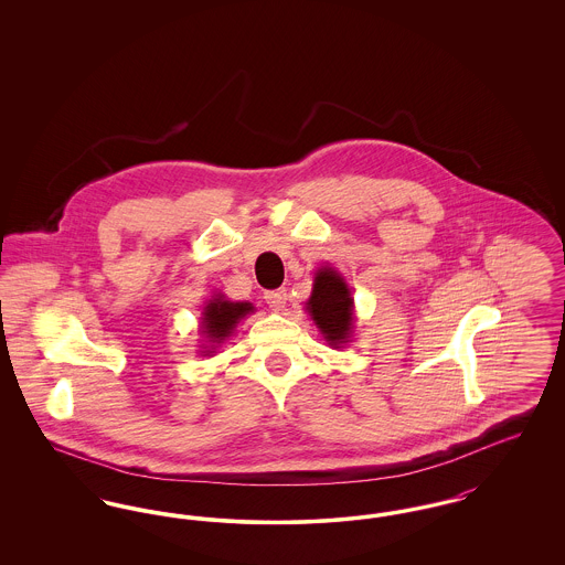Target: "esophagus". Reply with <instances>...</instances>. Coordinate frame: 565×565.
Returning a JSON list of instances; mask_svg holds the SVG:
<instances>
[{"mask_svg": "<svg viewBox=\"0 0 565 565\" xmlns=\"http://www.w3.org/2000/svg\"><path fill=\"white\" fill-rule=\"evenodd\" d=\"M265 300H267V305H269L273 311H284V309H286V302H288V292H286L284 288L270 290V292L265 295Z\"/></svg>", "mask_w": 565, "mask_h": 565, "instance_id": "esophagus-1", "label": "esophagus"}]
</instances>
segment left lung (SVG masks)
Wrapping results in <instances>:
<instances>
[{
	"label": "left lung",
	"mask_w": 565,
	"mask_h": 565,
	"mask_svg": "<svg viewBox=\"0 0 565 565\" xmlns=\"http://www.w3.org/2000/svg\"><path fill=\"white\" fill-rule=\"evenodd\" d=\"M307 311L320 328L328 345L339 350L350 343L353 332V298L341 273L322 267L316 273L313 292L307 300Z\"/></svg>",
	"instance_id": "8db88e82"
}]
</instances>
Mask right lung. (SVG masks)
Instances as JSON below:
<instances>
[{
  "label": "right lung",
  "mask_w": 565,
  "mask_h": 565,
  "mask_svg": "<svg viewBox=\"0 0 565 565\" xmlns=\"http://www.w3.org/2000/svg\"><path fill=\"white\" fill-rule=\"evenodd\" d=\"M249 311H254V307L249 302H233L226 300L224 295H217L205 305L203 309V318H201V334L205 339L207 345H203V355H212L214 345L222 343L226 337L233 334L235 326L243 320Z\"/></svg>",
  "instance_id": "1"
}]
</instances>
